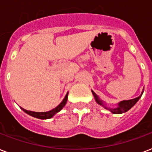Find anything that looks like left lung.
<instances>
[{"mask_svg":"<svg viewBox=\"0 0 152 152\" xmlns=\"http://www.w3.org/2000/svg\"><path fill=\"white\" fill-rule=\"evenodd\" d=\"M91 92H92L93 95H94V97H95V102H97L99 105L100 106H103L104 108L106 109V110H110L112 113L113 114H120V113H125V112H127L128 110H129L130 109L132 108V106H134L135 104L137 103L138 100L141 98L142 95H143V92H144V90L142 91L141 95H140L139 97L135 98L133 99H129V100H123V101L119 102L118 103V106L115 107V108H110V107H109V106H106V104L105 103V102L102 101V100L100 99L99 96H98L96 94H95L92 90H91Z\"/></svg>","mask_w":152,"mask_h":152,"instance_id":"left-lung-1","label":"left lung"}]
</instances>
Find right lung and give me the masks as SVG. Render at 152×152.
<instances>
[{
  "label": "right lung",
  "mask_w": 152,
  "mask_h": 152,
  "mask_svg": "<svg viewBox=\"0 0 152 152\" xmlns=\"http://www.w3.org/2000/svg\"><path fill=\"white\" fill-rule=\"evenodd\" d=\"M68 95H69V92H67L65 97L64 98V99L62 100L61 102L57 107H55L54 109H53V110H51L50 111H47V112H34V111L27 110H25V109L22 108V107H21V109L24 111L25 113L32 116V117H34V118H39V119H42V120H44V119H50V118H52L56 113H57L58 112L61 110L63 107L65 106L67 100H68Z\"/></svg>",
  "instance_id": "1"
}]
</instances>
